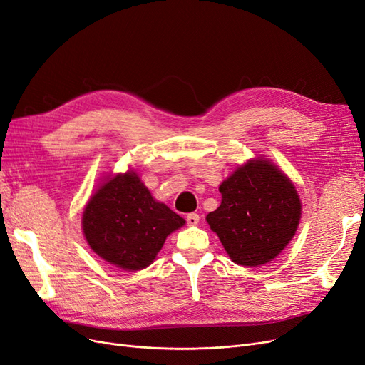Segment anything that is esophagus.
I'll list each match as a JSON object with an SVG mask.
<instances>
[{
    "instance_id": "obj_1",
    "label": "esophagus",
    "mask_w": 365,
    "mask_h": 365,
    "mask_svg": "<svg viewBox=\"0 0 365 365\" xmlns=\"http://www.w3.org/2000/svg\"><path fill=\"white\" fill-rule=\"evenodd\" d=\"M185 220H187V225L195 226L199 223V215H196V212H190V215H187Z\"/></svg>"
}]
</instances>
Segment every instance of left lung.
I'll list each match as a JSON object with an SVG mask.
<instances>
[{
    "instance_id": "obj_1",
    "label": "left lung",
    "mask_w": 365,
    "mask_h": 365,
    "mask_svg": "<svg viewBox=\"0 0 365 365\" xmlns=\"http://www.w3.org/2000/svg\"><path fill=\"white\" fill-rule=\"evenodd\" d=\"M222 204L207 216L235 264L255 267L278 257L300 220L292 181L267 160H250L219 187Z\"/></svg>"
}]
</instances>
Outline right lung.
I'll return each instance as SVG.
<instances>
[{
    "label": "right lung",
    "instance_id": "obj_1",
    "mask_svg": "<svg viewBox=\"0 0 365 365\" xmlns=\"http://www.w3.org/2000/svg\"><path fill=\"white\" fill-rule=\"evenodd\" d=\"M185 220L157 202L134 172L116 175L91 197L83 231L93 252L123 270L148 267Z\"/></svg>",
    "mask_w": 365,
    "mask_h": 365
}]
</instances>
